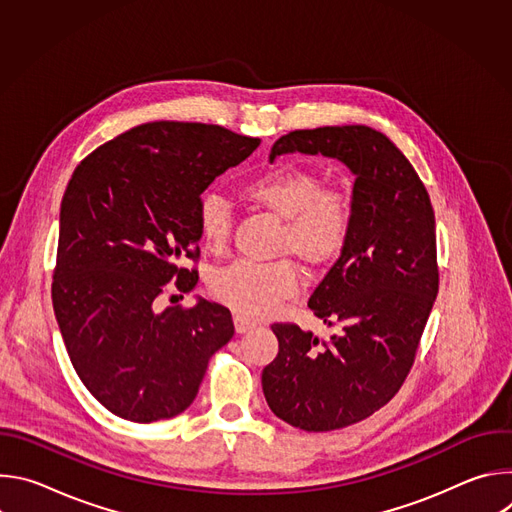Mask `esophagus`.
Returning a JSON list of instances; mask_svg holds the SVG:
<instances>
[{"instance_id": "obj_1", "label": "esophagus", "mask_w": 512, "mask_h": 512, "mask_svg": "<svg viewBox=\"0 0 512 512\" xmlns=\"http://www.w3.org/2000/svg\"><path fill=\"white\" fill-rule=\"evenodd\" d=\"M255 326H259L257 320H251V318H247V316H243V314H235V330H237L239 334H243V332H247V330H251V328H255Z\"/></svg>"}]
</instances>
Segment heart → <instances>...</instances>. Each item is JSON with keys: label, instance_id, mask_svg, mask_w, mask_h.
I'll return each mask as SVG.
<instances>
[{"label": "heart", "instance_id": "obj_1", "mask_svg": "<svg viewBox=\"0 0 512 512\" xmlns=\"http://www.w3.org/2000/svg\"><path fill=\"white\" fill-rule=\"evenodd\" d=\"M243 196L269 210L283 221L277 251L294 255L310 269L328 265L346 247L354 225V202L348 190L324 186L318 172L298 164H279L243 186ZM198 235L206 251L223 253L233 231V208L216 192H206L198 200ZM300 287L294 263L237 261L214 271L210 277L212 294L231 308L261 316Z\"/></svg>", "mask_w": 512, "mask_h": 512}]
</instances>
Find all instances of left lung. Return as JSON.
Here are the masks:
<instances>
[{
  "label": "left lung",
  "mask_w": 512,
  "mask_h": 512,
  "mask_svg": "<svg viewBox=\"0 0 512 512\" xmlns=\"http://www.w3.org/2000/svg\"><path fill=\"white\" fill-rule=\"evenodd\" d=\"M294 152L336 158L356 176L350 239L308 302L314 316L342 332L324 340L275 322L279 352L261 383L279 419L332 431L387 405L413 367L440 287L435 214L409 160L373 127L289 131L269 160Z\"/></svg>",
  "instance_id": "left-lung-1"
}]
</instances>
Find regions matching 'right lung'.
Returning <instances> with one entry per match:
<instances>
[{"label":"right lung","mask_w":512,"mask_h":512,"mask_svg":"<svg viewBox=\"0 0 512 512\" xmlns=\"http://www.w3.org/2000/svg\"><path fill=\"white\" fill-rule=\"evenodd\" d=\"M259 137L221 125L154 121L103 143L60 204L56 322L83 385L113 415L152 423L194 401L210 356L235 334L229 308L158 310L170 281H198L200 194L249 158Z\"/></svg>","instance_id":"add662e5"}]
</instances>
